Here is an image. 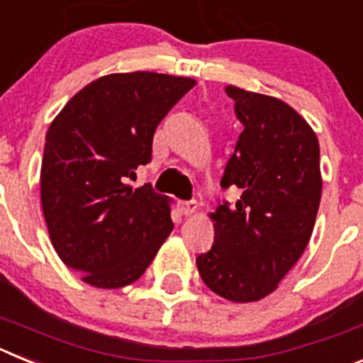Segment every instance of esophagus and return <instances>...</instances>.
Instances as JSON below:
<instances>
[{
    "label": "esophagus",
    "mask_w": 363,
    "mask_h": 363,
    "mask_svg": "<svg viewBox=\"0 0 363 363\" xmlns=\"http://www.w3.org/2000/svg\"><path fill=\"white\" fill-rule=\"evenodd\" d=\"M198 203L196 200H189V201H179V211L185 214V216H189V214H192L194 211H196Z\"/></svg>",
    "instance_id": "obj_1"
}]
</instances>
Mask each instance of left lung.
Wrapping results in <instances>:
<instances>
[{"label": "left lung", "instance_id": "left-lung-1", "mask_svg": "<svg viewBox=\"0 0 363 363\" xmlns=\"http://www.w3.org/2000/svg\"><path fill=\"white\" fill-rule=\"evenodd\" d=\"M243 125L221 187L236 203L214 214V243L196 258L201 280L230 301H256L277 289L313 234L322 198L316 134L281 99L229 85Z\"/></svg>", "mask_w": 363, "mask_h": 363}]
</instances>
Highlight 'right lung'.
Masks as SVG:
<instances>
[{
  "instance_id": "add662e5",
  "label": "right lung",
  "mask_w": 363,
  "mask_h": 363,
  "mask_svg": "<svg viewBox=\"0 0 363 363\" xmlns=\"http://www.w3.org/2000/svg\"><path fill=\"white\" fill-rule=\"evenodd\" d=\"M196 82L169 74H111L89 83L50 123L41 205L63 264L99 289L133 284L171 234L167 196L138 167L152 160L160 121Z\"/></svg>"
}]
</instances>
